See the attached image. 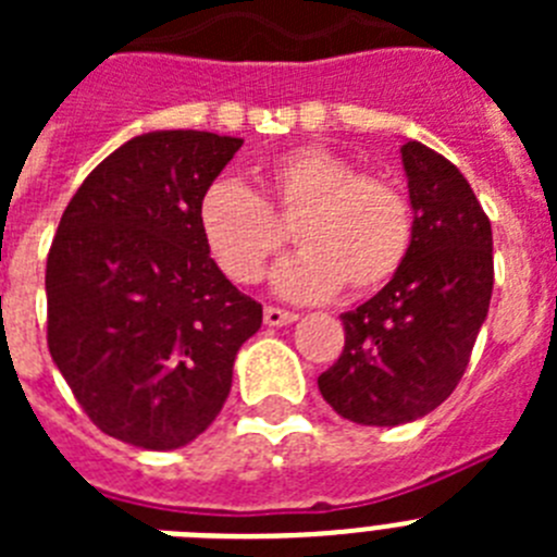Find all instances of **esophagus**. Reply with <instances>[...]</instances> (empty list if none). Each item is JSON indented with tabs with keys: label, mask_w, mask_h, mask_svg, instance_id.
Segmentation results:
<instances>
[{
	"label": "esophagus",
	"mask_w": 557,
	"mask_h": 557,
	"mask_svg": "<svg viewBox=\"0 0 557 557\" xmlns=\"http://www.w3.org/2000/svg\"><path fill=\"white\" fill-rule=\"evenodd\" d=\"M293 321H298V314L289 312V309L264 307V323H268V326H287V323Z\"/></svg>",
	"instance_id": "1"
}]
</instances>
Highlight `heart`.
<instances>
[{
	"mask_svg": "<svg viewBox=\"0 0 557 557\" xmlns=\"http://www.w3.org/2000/svg\"><path fill=\"white\" fill-rule=\"evenodd\" d=\"M301 250L275 270V289L293 301H321L339 284L351 295L385 287L412 245L410 200L396 184L362 175L329 147H295L262 175V198L234 178L200 191L198 228L218 268L253 284L287 243Z\"/></svg>",
	"mask_w": 557,
	"mask_h": 557,
	"instance_id": "1",
	"label": "heart"
}]
</instances>
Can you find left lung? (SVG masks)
Masks as SVG:
<instances>
[{"mask_svg": "<svg viewBox=\"0 0 557 557\" xmlns=\"http://www.w3.org/2000/svg\"><path fill=\"white\" fill-rule=\"evenodd\" d=\"M412 206L405 264L371 301L339 314L346 346L318 376L334 412L398 426L444 405L469 366L494 293L491 220L462 172L421 141L401 147Z\"/></svg>", "mask_w": 557, "mask_h": 557, "instance_id": "8db88e82", "label": "left lung"}]
</instances>
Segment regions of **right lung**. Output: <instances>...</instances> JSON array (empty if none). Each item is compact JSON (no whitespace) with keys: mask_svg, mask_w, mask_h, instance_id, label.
<instances>
[{"mask_svg":"<svg viewBox=\"0 0 557 557\" xmlns=\"http://www.w3.org/2000/svg\"><path fill=\"white\" fill-rule=\"evenodd\" d=\"M243 139L152 131L91 170L47 256V343L106 435L166 451L223 410L239 346L262 326L209 256L200 191Z\"/></svg>","mask_w":557,"mask_h":557,"instance_id":"right-lung-1","label":"right lung"}]
</instances>
